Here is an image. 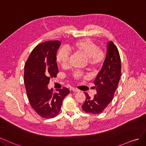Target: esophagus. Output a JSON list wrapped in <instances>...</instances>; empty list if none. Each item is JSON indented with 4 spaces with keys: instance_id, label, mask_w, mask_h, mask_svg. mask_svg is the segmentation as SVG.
Masks as SVG:
<instances>
[{
    "instance_id": "1",
    "label": "esophagus",
    "mask_w": 146,
    "mask_h": 146,
    "mask_svg": "<svg viewBox=\"0 0 146 146\" xmlns=\"http://www.w3.org/2000/svg\"><path fill=\"white\" fill-rule=\"evenodd\" d=\"M71 90H72V92H79V90H78V89H77V88H72L71 89Z\"/></svg>"
}]
</instances>
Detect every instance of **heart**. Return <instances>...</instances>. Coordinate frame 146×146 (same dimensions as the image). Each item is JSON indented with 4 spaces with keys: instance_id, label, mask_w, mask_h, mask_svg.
Wrapping results in <instances>:
<instances>
[{
    "instance_id": "heart-1",
    "label": "heart",
    "mask_w": 146,
    "mask_h": 146,
    "mask_svg": "<svg viewBox=\"0 0 146 146\" xmlns=\"http://www.w3.org/2000/svg\"><path fill=\"white\" fill-rule=\"evenodd\" d=\"M68 48L75 53L82 56L86 58L88 67L93 70H97L101 67L105 59V53L102 49L93 42L88 39H83L75 41L68 46ZM70 54L64 48L59 49L56 54V62L63 68L68 65ZM82 74L80 72L73 73V77L75 79L81 78Z\"/></svg>"
}]
</instances>
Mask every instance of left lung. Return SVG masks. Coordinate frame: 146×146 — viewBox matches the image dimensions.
Wrapping results in <instances>:
<instances>
[{
  "mask_svg": "<svg viewBox=\"0 0 146 146\" xmlns=\"http://www.w3.org/2000/svg\"><path fill=\"white\" fill-rule=\"evenodd\" d=\"M121 58L116 45L109 42L106 59L102 67L95 79L97 93L93 98L84 93L86 100L82 106L86 113L98 114L101 113L112 101L121 78Z\"/></svg>",
  "mask_w": 146,
  "mask_h": 146,
  "instance_id": "1",
  "label": "left lung"
}]
</instances>
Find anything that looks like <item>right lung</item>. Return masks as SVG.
Instances as JSON below:
<instances>
[{"label": "right lung", "mask_w": 146, "mask_h": 146, "mask_svg": "<svg viewBox=\"0 0 146 146\" xmlns=\"http://www.w3.org/2000/svg\"><path fill=\"white\" fill-rule=\"evenodd\" d=\"M60 45L58 40H50L37 45L28 58L24 67V82L30 104L44 118H53L60 111L64 98L70 93L66 87L49 90L51 78L58 73L56 53Z\"/></svg>", "instance_id": "obj_1"}]
</instances>
